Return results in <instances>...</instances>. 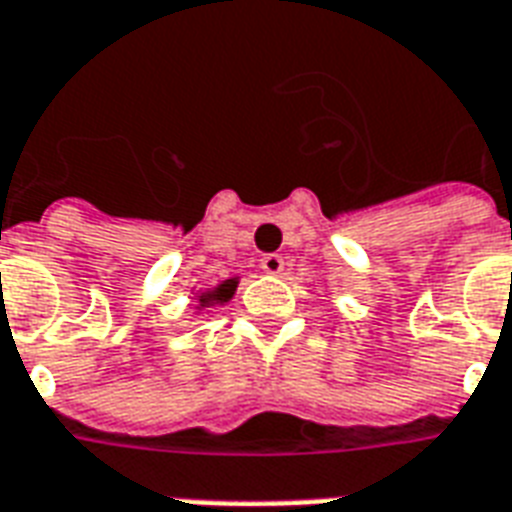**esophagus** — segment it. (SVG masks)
Returning <instances> with one entry per match:
<instances>
[{
    "instance_id": "esophagus-1",
    "label": "esophagus",
    "mask_w": 512,
    "mask_h": 512,
    "mask_svg": "<svg viewBox=\"0 0 512 512\" xmlns=\"http://www.w3.org/2000/svg\"><path fill=\"white\" fill-rule=\"evenodd\" d=\"M261 269H264L267 275H283V269H285L283 256H277V253H267V256L261 259Z\"/></svg>"
}]
</instances>
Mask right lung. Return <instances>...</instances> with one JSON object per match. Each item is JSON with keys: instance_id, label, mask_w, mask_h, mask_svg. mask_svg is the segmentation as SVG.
I'll return each mask as SVG.
<instances>
[{"instance_id": "obj_1", "label": "right lung", "mask_w": 512, "mask_h": 512, "mask_svg": "<svg viewBox=\"0 0 512 512\" xmlns=\"http://www.w3.org/2000/svg\"><path fill=\"white\" fill-rule=\"evenodd\" d=\"M237 283H240V277H229V280H221V283L213 285V288H200V291H194L192 293L194 310L202 312V310H208V307L227 304V301L235 296Z\"/></svg>"}]
</instances>
